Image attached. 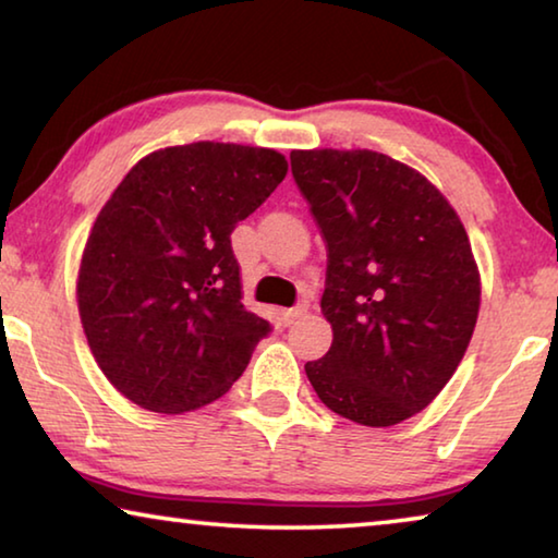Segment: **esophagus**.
Here are the masks:
<instances>
[{"label": "esophagus", "instance_id": "obj_1", "mask_svg": "<svg viewBox=\"0 0 558 558\" xmlns=\"http://www.w3.org/2000/svg\"><path fill=\"white\" fill-rule=\"evenodd\" d=\"M307 313V307L305 305H298V307H290V310H286V313H282V323H286L288 327L290 325H295L298 319Z\"/></svg>", "mask_w": 558, "mask_h": 558}]
</instances>
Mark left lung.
Returning <instances> with one entry per match:
<instances>
[{
  "label": "left lung",
  "instance_id": "1",
  "mask_svg": "<svg viewBox=\"0 0 558 558\" xmlns=\"http://www.w3.org/2000/svg\"><path fill=\"white\" fill-rule=\"evenodd\" d=\"M290 167L327 245L332 347L307 379L342 418L396 426L436 399L470 344L468 233L426 177L372 149H292Z\"/></svg>",
  "mask_w": 558,
  "mask_h": 558
}]
</instances>
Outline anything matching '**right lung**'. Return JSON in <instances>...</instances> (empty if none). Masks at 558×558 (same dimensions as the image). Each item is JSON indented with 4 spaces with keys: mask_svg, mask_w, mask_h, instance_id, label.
I'll list each match as a JSON object with an SVG mask.
<instances>
[{
    "mask_svg": "<svg viewBox=\"0 0 558 558\" xmlns=\"http://www.w3.org/2000/svg\"><path fill=\"white\" fill-rule=\"evenodd\" d=\"M286 174L276 149L192 143L140 159L102 206L78 313L102 374L132 403L155 413L211 403L270 335L241 302L231 233Z\"/></svg>",
    "mask_w": 558,
    "mask_h": 558,
    "instance_id": "1",
    "label": "right lung"
}]
</instances>
